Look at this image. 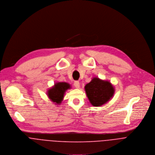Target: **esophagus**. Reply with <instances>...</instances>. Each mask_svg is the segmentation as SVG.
I'll return each instance as SVG.
<instances>
[{
	"mask_svg": "<svg viewBox=\"0 0 155 155\" xmlns=\"http://www.w3.org/2000/svg\"><path fill=\"white\" fill-rule=\"evenodd\" d=\"M74 85L75 86L76 88H79L80 87V82L79 81H75L74 83Z\"/></svg>",
	"mask_w": 155,
	"mask_h": 155,
	"instance_id": "obj_1",
	"label": "esophagus"
}]
</instances>
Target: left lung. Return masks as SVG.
<instances>
[{
  "mask_svg": "<svg viewBox=\"0 0 155 155\" xmlns=\"http://www.w3.org/2000/svg\"><path fill=\"white\" fill-rule=\"evenodd\" d=\"M84 90L89 102L95 107H100L109 102L114 97L115 90L109 81L98 77L93 78L85 85Z\"/></svg>",
  "mask_w": 155,
  "mask_h": 155,
  "instance_id": "8db88e82",
  "label": "left lung"
}]
</instances>
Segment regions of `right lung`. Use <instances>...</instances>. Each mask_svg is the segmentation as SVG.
Returning a JSON list of instances; mask_svg holds the SVG:
<instances>
[{
	"instance_id": "obj_1",
	"label": "right lung",
	"mask_w": 155,
	"mask_h": 155,
	"mask_svg": "<svg viewBox=\"0 0 155 155\" xmlns=\"http://www.w3.org/2000/svg\"><path fill=\"white\" fill-rule=\"evenodd\" d=\"M71 88V85L66 82H57L48 88L46 95L48 98L55 105H60L64 100L66 91Z\"/></svg>"
}]
</instances>
